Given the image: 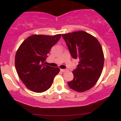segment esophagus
I'll return each mask as SVG.
<instances>
[{"label": "esophagus", "mask_w": 121, "mask_h": 121, "mask_svg": "<svg viewBox=\"0 0 121 121\" xmlns=\"http://www.w3.org/2000/svg\"><path fill=\"white\" fill-rule=\"evenodd\" d=\"M60 70H61V72H65L68 71V69H60Z\"/></svg>", "instance_id": "34e87169"}]
</instances>
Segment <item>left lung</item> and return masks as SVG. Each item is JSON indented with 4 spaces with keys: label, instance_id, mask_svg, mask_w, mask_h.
Instances as JSON below:
<instances>
[{
    "label": "left lung",
    "instance_id": "left-lung-1",
    "mask_svg": "<svg viewBox=\"0 0 121 121\" xmlns=\"http://www.w3.org/2000/svg\"><path fill=\"white\" fill-rule=\"evenodd\" d=\"M71 56L80 59L73 73L74 78L68 84L78 92L90 89L100 77L104 64V56L100 43L95 37L83 31L63 34Z\"/></svg>",
    "mask_w": 121,
    "mask_h": 121
}]
</instances>
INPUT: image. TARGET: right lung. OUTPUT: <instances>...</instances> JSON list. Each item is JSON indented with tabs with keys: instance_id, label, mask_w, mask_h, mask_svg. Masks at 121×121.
<instances>
[{
	"instance_id": "add662e5",
	"label": "right lung",
	"mask_w": 121,
	"mask_h": 121,
	"mask_svg": "<svg viewBox=\"0 0 121 121\" xmlns=\"http://www.w3.org/2000/svg\"><path fill=\"white\" fill-rule=\"evenodd\" d=\"M61 35L54 36L34 35L22 43L15 55L17 74L26 87L36 93L47 91L52 85L59 68L45 65L51 48L58 42Z\"/></svg>"
}]
</instances>
